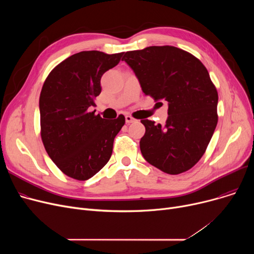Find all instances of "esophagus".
<instances>
[{
	"label": "esophagus",
	"instance_id": "obj_1",
	"mask_svg": "<svg viewBox=\"0 0 254 254\" xmlns=\"http://www.w3.org/2000/svg\"><path fill=\"white\" fill-rule=\"evenodd\" d=\"M135 118H132L130 115H126V122L127 123V124H131V123H134L135 122Z\"/></svg>",
	"mask_w": 254,
	"mask_h": 254
}]
</instances>
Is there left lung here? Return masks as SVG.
Masks as SVG:
<instances>
[{
    "mask_svg": "<svg viewBox=\"0 0 254 254\" xmlns=\"http://www.w3.org/2000/svg\"><path fill=\"white\" fill-rule=\"evenodd\" d=\"M123 61L146 96L169 106L164 126L141 120L143 157L171 175L191 169L205 153L218 120V93L205 65L190 53L168 45L127 51Z\"/></svg>",
    "mask_w": 254,
    "mask_h": 254,
    "instance_id": "obj_1",
    "label": "left lung"
}]
</instances>
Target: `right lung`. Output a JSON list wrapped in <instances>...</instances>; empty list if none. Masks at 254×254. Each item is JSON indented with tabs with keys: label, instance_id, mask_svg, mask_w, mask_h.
<instances>
[{
	"label": "right lung",
	"instance_id": "1",
	"mask_svg": "<svg viewBox=\"0 0 254 254\" xmlns=\"http://www.w3.org/2000/svg\"><path fill=\"white\" fill-rule=\"evenodd\" d=\"M124 52L90 50L75 53L53 69L40 93L41 138L57 167L71 178L87 180L109 162L124 115L109 120L95 111L101 78L114 68Z\"/></svg>",
	"mask_w": 254,
	"mask_h": 254
}]
</instances>
